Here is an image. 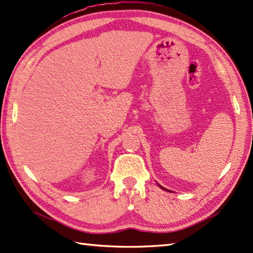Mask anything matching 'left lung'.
Wrapping results in <instances>:
<instances>
[{
    "label": "left lung",
    "mask_w": 253,
    "mask_h": 253,
    "mask_svg": "<svg viewBox=\"0 0 253 253\" xmlns=\"http://www.w3.org/2000/svg\"><path fill=\"white\" fill-rule=\"evenodd\" d=\"M159 186H160V185H159ZM160 187H161V188H162V189H164V190H166V191H169L168 189H165V188H164V187H162V186H160Z\"/></svg>",
    "instance_id": "1"
}]
</instances>
